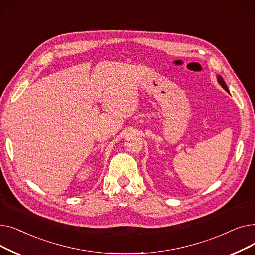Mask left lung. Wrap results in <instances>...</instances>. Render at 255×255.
<instances>
[{"mask_svg": "<svg viewBox=\"0 0 255 255\" xmlns=\"http://www.w3.org/2000/svg\"><path fill=\"white\" fill-rule=\"evenodd\" d=\"M217 80H218V83L221 85V87L226 91V92H229L230 93V90H229V88H227V86H226V84H225V82L223 80V78L220 76V75H217Z\"/></svg>", "mask_w": 255, "mask_h": 255, "instance_id": "left-lung-1", "label": "left lung"}]
</instances>
